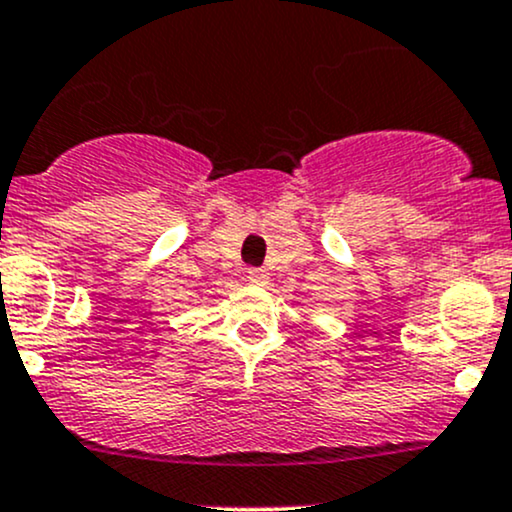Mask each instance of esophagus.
Masks as SVG:
<instances>
[{
	"instance_id": "1",
	"label": "esophagus",
	"mask_w": 512,
	"mask_h": 512,
	"mask_svg": "<svg viewBox=\"0 0 512 512\" xmlns=\"http://www.w3.org/2000/svg\"><path fill=\"white\" fill-rule=\"evenodd\" d=\"M247 279H250V284H255V286H265L269 282V272L262 267H255L247 272Z\"/></svg>"
}]
</instances>
